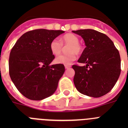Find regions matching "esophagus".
<instances>
[{
    "instance_id": "1",
    "label": "esophagus",
    "mask_w": 128,
    "mask_h": 128,
    "mask_svg": "<svg viewBox=\"0 0 128 128\" xmlns=\"http://www.w3.org/2000/svg\"><path fill=\"white\" fill-rule=\"evenodd\" d=\"M65 67L66 69H68V68H70L71 67V66L70 65H65Z\"/></svg>"
}]
</instances>
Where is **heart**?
Wrapping results in <instances>:
<instances>
[{
	"label": "heart",
	"mask_w": 128,
	"mask_h": 128,
	"mask_svg": "<svg viewBox=\"0 0 128 128\" xmlns=\"http://www.w3.org/2000/svg\"><path fill=\"white\" fill-rule=\"evenodd\" d=\"M80 40L75 34L68 33L65 34L60 39V42L56 39L52 40L50 44V50L54 56H58L62 52V46H68V52L66 55H61L55 59V62L58 64H63L65 65H70L76 59V54H80L82 50L81 46L79 44Z\"/></svg>",
	"instance_id": "1"
}]
</instances>
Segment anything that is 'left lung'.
<instances>
[{
  "instance_id": "obj_1",
  "label": "left lung",
  "mask_w": 128,
  "mask_h": 128,
  "mask_svg": "<svg viewBox=\"0 0 128 128\" xmlns=\"http://www.w3.org/2000/svg\"><path fill=\"white\" fill-rule=\"evenodd\" d=\"M80 35L86 47L78 62L82 66L73 65L74 82L80 93L92 98L108 94L120 74V57L114 42L104 34L94 29L72 30Z\"/></svg>"
}]
</instances>
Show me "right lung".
<instances>
[{
    "instance_id": "right-lung-1",
    "label": "right lung",
    "mask_w": 128,
    "mask_h": 128,
    "mask_svg": "<svg viewBox=\"0 0 128 128\" xmlns=\"http://www.w3.org/2000/svg\"><path fill=\"white\" fill-rule=\"evenodd\" d=\"M65 32L40 29L30 30L18 40L9 59L10 76L16 88L28 99L40 100L55 92L65 72L63 64L50 65L54 56L52 40Z\"/></svg>"
}]
</instances>
